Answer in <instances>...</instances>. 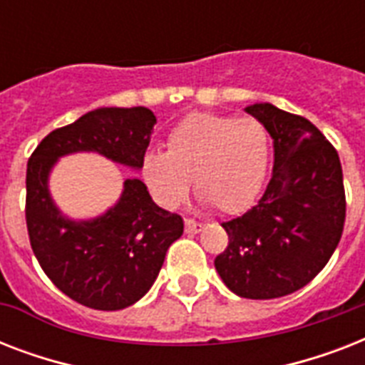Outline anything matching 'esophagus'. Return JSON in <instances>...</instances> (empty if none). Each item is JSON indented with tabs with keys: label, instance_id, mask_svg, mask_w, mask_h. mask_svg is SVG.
Returning a JSON list of instances; mask_svg holds the SVG:
<instances>
[{
	"label": "esophagus",
	"instance_id": "esophagus-1",
	"mask_svg": "<svg viewBox=\"0 0 365 365\" xmlns=\"http://www.w3.org/2000/svg\"><path fill=\"white\" fill-rule=\"evenodd\" d=\"M202 223L195 222V220H191V217H187L185 220V233H199V231H202Z\"/></svg>",
	"mask_w": 365,
	"mask_h": 365
}]
</instances>
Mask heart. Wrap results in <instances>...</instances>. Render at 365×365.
I'll return each mask as SVG.
<instances>
[{"label": "heart", "instance_id": "1", "mask_svg": "<svg viewBox=\"0 0 365 365\" xmlns=\"http://www.w3.org/2000/svg\"><path fill=\"white\" fill-rule=\"evenodd\" d=\"M269 132L255 117L191 113L166 136V151H149L142 174L163 206L195 195L220 214H239L259 195L269 168Z\"/></svg>", "mask_w": 365, "mask_h": 365}]
</instances>
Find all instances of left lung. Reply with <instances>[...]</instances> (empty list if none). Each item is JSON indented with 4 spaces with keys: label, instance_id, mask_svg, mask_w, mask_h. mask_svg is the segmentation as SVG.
I'll list each match as a JSON object with an SVG mask.
<instances>
[{
    "label": "left lung",
    "instance_id": "1",
    "mask_svg": "<svg viewBox=\"0 0 365 365\" xmlns=\"http://www.w3.org/2000/svg\"><path fill=\"white\" fill-rule=\"evenodd\" d=\"M250 115L274 143L271 182L246 214L223 222L229 246L214 265L231 292L246 299L294 294L322 271L343 235V168L335 148L309 119L254 104Z\"/></svg>",
    "mask_w": 365,
    "mask_h": 365
}]
</instances>
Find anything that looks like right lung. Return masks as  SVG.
<instances>
[{
	"label": "right lung",
	"instance_id": "obj_1",
	"mask_svg": "<svg viewBox=\"0 0 365 365\" xmlns=\"http://www.w3.org/2000/svg\"><path fill=\"white\" fill-rule=\"evenodd\" d=\"M157 123L148 108H100L43 138L26 170V225L34 254L56 288L96 311H119L148 294L183 220L163 210L138 178L125 180L119 202L104 216L73 222L60 214L47 180L58 157L96 151L142 168Z\"/></svg>",
	"mask_w": 365,
	"mask_h": 365
}]
</instances>
